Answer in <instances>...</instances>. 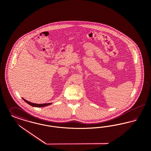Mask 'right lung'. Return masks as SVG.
Here are the masks:
<instances>
[{"mask_svg": "<svg viewBox=\"0 0 151 151\" xmlns=\"http://www.w3.org/2000/svg\"><path fill=\"white\" fill-rule=\"evenodd\" d=\"M22 99L24 100V101H25L27 104H28L32 106H34V107H38V108H41V107H44V106H48V105H50L51 104H52V103H49V104H35V103H32V102H30L29 101H28L26 100H25L24 99L22 98Z\"/></svg>", "mask_w": 151, "mask_h": 151, "instance_id": "add662e5", "label": "right lung"}]
</instances>
